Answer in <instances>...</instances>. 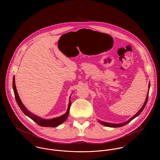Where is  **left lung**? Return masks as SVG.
Masks as SVG:
<instances>
[{
    "label": "left lung",
    "instance_id": "obj_1",
    "mask_svg": "<svg viewBox=\"0 0 160 160\" xmlns=\"http://www.w3.org/2000/svg\"><path fill=\"white\" fill-rule=\"evenodd\" d=\"M150 84L149 83V85H148V88L150 89ZM148 92H149V90L148 92V93H147V98H146V100H145V102L143 104V105L142 106V107L140 108V110L137 112L136 114H135L134 116H133L130 119H129L128 121H127L126 122H123V123H120V124H113V123H109V122H103V121H98L100 122V123H101L102 125L103 126H107V127H110V128H118V127H121V126H123L127 124H128L129 122H131L132 119H134L135 118H136L137 116H138L139 114H140V113L143 111V110L144 109L146 104H147V100H148Z\"/></svg>",
    "mask_w": 160,
    "mask_h": 160
}]
</instances>
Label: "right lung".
Listing matches in <instances>:
<instances>
[{
  "label": "right lung",
  "mask_w": 160,
  "mask_h": 160,
  "mask_svg": "<svg viewBox=\"0 0 160 160\" xmlns=\"http://www.w3.org/2000/svg\"><path fill=\"white\" fill-rule=\"evenodd\" d=\"M15 76H13V89L15 93V99L16 101L17 102V104L18 105L19 107L20 108V109L22 110V111L23 112L24 114H26L27 116H28L29 118H30L31 119H32L35 122H36L38 125L42 126V127H52V128H54V127H57L59 125H60L62 123H63V122H65L69 115V108H70V106L71 104V102L70 101L69 99V102L68 107V110L67 112H66V113L59 116L58 118H55L53 119H42L41 117H39L35 114L31 113L23 105V103L22 102L18 93L16 89V86H15Z\"/></svg>",
  "instance_id": "1"
}]
</instances>
